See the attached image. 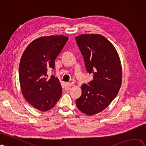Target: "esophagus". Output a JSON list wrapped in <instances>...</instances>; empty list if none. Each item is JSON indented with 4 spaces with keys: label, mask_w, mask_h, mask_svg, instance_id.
Masks as SVG:
<instances>
[{
    "label": "esophagus",
    "mask_w": 146,
    "mask_h": 146,
    "mask_svg": "<svg viewBox=\"0 0 146 146\" xmlns=\"http://www.w3.org/2000/svg\"><path fill=\"white\" fill-rule=\"evenodd\" d=\"M73 84L72 82H65V86L66 88H70L71 86H72Z\"/></svg>",
    "instance_id": "34e87169"
}]
</instances>
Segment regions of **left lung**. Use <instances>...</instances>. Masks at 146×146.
I'll use <instances>...</instances> for the list:
<instances>
[{
	"mask_svg": "<svg viewBox=\"0 0 146 146\" xmlns=\"http://www.w3.org/2000/svg\"><path fill=\"white\" fill-rule=\"evenodd\" d=\"M87 72L93 79L81 86L82 95L76 100L79 110L87 115L100 113L116 96L122 83L119 55L111 42L98 34L76 37Z\"/></svg>",
	"mask_w": 146,
	"mask_h": 146,
	"instance_id": "8db88e82",
	"label": "left lung"
}]
</instances>
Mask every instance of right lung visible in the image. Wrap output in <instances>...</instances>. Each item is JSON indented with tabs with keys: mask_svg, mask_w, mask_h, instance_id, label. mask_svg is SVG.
<instances>
[{
	"mask_svg": "<svg viewBox=\"0 0 146 146\" xmlns=\"http://www.w3.org/2000/svg\"><path fill=\"white\" fill-rule=\"evenodd\" d=\"M68 39L65 36H49L34 40L21 59L19 76L22 95L27 102L42 111L53 108L62 95L59 80L48 78V69L54 68L55 59Z\"/></svg>",
	"mask_w": 146,
	"mask_h": 146,
	"instance_id": "right-lung-1",
	"label": "right lung"
}]
</instances>
